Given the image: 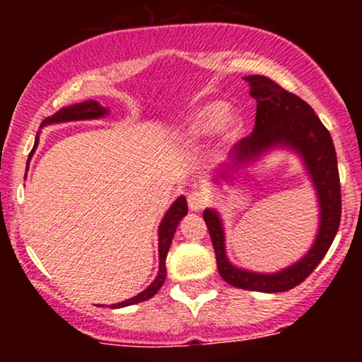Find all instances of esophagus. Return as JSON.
<instances>
[{"instance_id":"1","label":"esophagus","mask_w":362,"mask_h":362,"mask_svg":"<svg viewBox=\"0 0 362 362\" xmlns=\"http://www.w3.org/2000/svg\"><path fill=\"white\" fill-rule=\"evenodd\" d=\"M187 202H189V207L192 211H201L207 206L209 197H207V194L202 192V190H192V192L187 195Z\"/></svg>"}]
</instances>
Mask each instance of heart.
I'll return each instance as SVG.
<instances>
[{
  "label": "heart",
  "mask_w": 362,
  "mask_h": 362,
  "mask_svg": "<svg viewBox=\"0 0 362 362\" xmlns=\"http://www.w3.org/2000/svg\"><path fill=\"white\" fill-rule=\"evenodd\" d=\"M226 114V103L213 102L207 103L201 110H197L192 117L185 122L184 138L189 141H197L204 136H209L219 127V134L223 141H233L242 129V120L238 115Z\"/></svg>",
  "instance_id": "1"
}]
</instances>
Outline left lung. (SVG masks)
I'll list each match as a JSON object with an SVG mask.
<instances>
[{"label":"left lung","instance_id":"left-lung-1","mask_svg":"<svg viewBox=\"0 0 362 362\" xmlns=\"http://www.w3.org/2000/svg\"><path fill=\"white\" fill-rule=\"evenodd\" d=\"M250 83V95L257 100L255 126L250 136L236 144L233 160L243 161L260 155L276 144L296 149L305 160L315 189L320 199V231L311 250L305 259L277 274H255L236 269L224 253V235L221 221L213 209L204 211V221L213 242L219 276L228 284L240 289L260 291V293H282L301 284L317 269L334 242L340 224L342 199H340V178L337 168L334 141L330 132L313 109L298 95L284 90L271 78L253 74L245 78ZM226 168L221 177L228 178Z\"/></svg>","mask_w":362,"mask_h":362}]
</instances>
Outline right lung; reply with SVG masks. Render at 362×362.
Returning <instances> with one entry per match:
<instances>
[{
  "instance_id": "1",
  "label": "right lung",
  "mask_w": 362,
  "mask_h": 362,
  "mask_svg": "<svg viewBox=\"0 0 362 362\" xmlns=\"http://www.w3.org/2000/svg\"><path fill=\"white\" fill-rule=\"evenodd\" d=\"M105 114H107V110L103 109L100 103L95 102V100H86L81 103H74V105L66 107V109H61L56 115L45 119L42 124L64 122V120L97 119V117H102V115H105ZM37 143H39V139L35 141V146H37ZM35 146H34V149H35ZM34 149H32V153H34ZM32 153H30V156H32ZM185 214H187L185 197H178L177 201L173 202V206L170 207L168 213L165 214L163 221H161V224H160V231H158V236H160V245H158V248H160V272H158L156 279L153 281V284L149 286L148 289H144L143 293L138 294V296L131 298V300H126L122 303H117V305H112L110 308H122V306L136 305V303L146 301V300H149V298L155 296V294L158 293V289L163 286L165 277H167V265H165V260H167L170 243H172L173 235H175L178 223H180V219L184 218Z\"/></svg>"
}]
</instances>
